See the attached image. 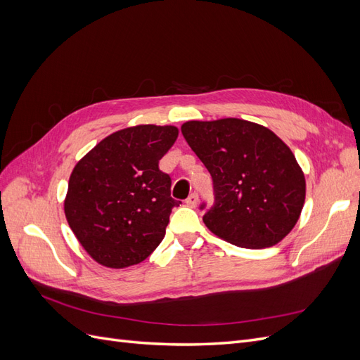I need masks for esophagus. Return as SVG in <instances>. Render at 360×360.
I'll list each match as a JSON object with an SVG mask.
<instances>
[{
  "label": "esophagus",
  "mask_w": 360,
  "mask_h": 360,
  "mask_svg": "<svg viewBox=\"0 0 360 360\" xmlns=\"http://www.w3.org/2000/svg\"><path fill=\"white\" fill-rule=\"evenodd\" d=\"M186 204H188L189 207H197V204H198V193H197V192L191 193L189 197H188V200H186Z\"/></svg>",
  "instance_id": "obj_1"
}]
</instances>
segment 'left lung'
I'll list each match as a JSON object with an SVG mask.
<instances>
[{
  "label": "left lung",
  "mask_w": 360,
  "mask_h": 360,
  "mask_svg": "<svg viewBox=\"0 0 360 360\" xmlns=\"http://www.w3.org/2000/svg\"><path fill=\"white\" fill-rule=\"evenodd\" d=\"M181 134L213 179L214 204L202 217L213 234L236 246L263 249L292 230L307 183L284 141L240 118L186 122Z\"/></svg>",
  "instance_id": "left-lung-1"
}]
</instances>
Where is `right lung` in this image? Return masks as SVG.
<instances>
[{"label":"right lung","mask_w":360,"mask_h":360,"mask_svg":"<svg viewBox=\"0 0 360 360\" xmlns=\"http://www.w3.org/2000/svg\"><path fill=\"white\" fill-rule=\"evenodd\" d=\"M176 126L139 124L102 139L72 171L64 213L97 263L123 269L144 261L165 237L171 177L159 160L176 143Z\"/></svg>","instance_id":"obj_1"}]
</instances>
